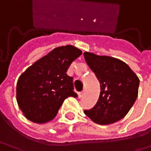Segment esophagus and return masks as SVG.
<instances>
[{
	"label": "esophagus",
	"instance_id": "obj_1",
	"mask_svg": "<svg viewBox=\"0 0 151 151\" xmlns=\"http://www.w3.org/2000/svg\"><path fill=\"white\" fill-rule=\"evenodd\" d=\"M78 98H82L84 96V92H79L78 93Z\"/></svg>",
	"mask_w": 151,
	"mask_h": 151
}]
</instances>
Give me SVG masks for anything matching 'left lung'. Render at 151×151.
I'll return each instance as SVG.
<instances>
[{"label":"left lung","instance_id":"obj_1","mask_svg":"<svg viewBox=\"0 0 151 151\" xmlns=\"http://www.w3.org/2000/svg\"><path fill=\"white\" fill-rule=\"evenodd\" d=\"M84 57L101 85L99 100L92 109L85 110L86 115L101 125L120 121L129 113L137 98L138 77L118 58L87 51L84 52Z\"/></svg>","mask_w":151,"mask_h":151}]
</instances>
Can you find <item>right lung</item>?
Listing matches in <instances>:
<instances>
[{"label":"right lung","instance_id":"1","mask_svg":"<svg viewBox=\"0 0 151 151\" xmlns=\"http://www.w3.org/2000/svg\"><path fill=\"white\" fill-rule=\"evenodd\" d=\"M82 51L73 45L54 48L22 73L16 84V101L29 121L45 124L52 121L64 101L77 97L73 78L66 72Z\"/></svg>","mask_w":151,"mask_h":151}]
</instances>
